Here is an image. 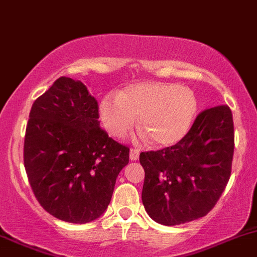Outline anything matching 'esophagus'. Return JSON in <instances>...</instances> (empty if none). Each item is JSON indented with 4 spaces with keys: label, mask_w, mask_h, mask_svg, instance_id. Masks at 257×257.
I'll list each match as a JSON object with an SVG mask.
<instances>
[{
    "label": "esophagus",
    "mask_w": 257,
    "mask_h": 257,
    "mask_svg": "<svg viewBox=\"0 0 257 257\" xmlns=\"http://www.w3.org/2000/svg\"><path fill=\"white\" fill-rule=\"evenodd\" d=\"M140 157V151L136 150V148H131L130 150V159L131 161H137Z\"/></svg>",
    "instance_id": "esophagus-1"
}]
</instances>
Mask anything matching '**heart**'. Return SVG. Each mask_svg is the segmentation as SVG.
I'll return each instance as SVG.
<instances>
[{
  "label": "heart",
  "instance_id": "heart-1",
  "mask_svg": "<svg viewBox=\"0 0 257 257\" xmlns=\"http://www.w3.org/2000/svg\"><path fill=\"white\" fill-rule=\"evenodd\" d=\"M197 99L190 88L178 83L150 82L131 85L120 94L101 99L99 114L103 126L115 137L123 136L136 123L152 142L168 147L189 134L197 114Z\"/></svg>",
  "mask_w": 257,
  "mask_h": 257
}]
</instances>
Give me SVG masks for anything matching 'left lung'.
Segmentation results:
<instances>
[{
	"label": "left lung",
	"instance_id": "1",
	"mask_svg": "<svg viewBox=\"0 0 257 257\" xmlns=\"http://www.w3.org/2000/svg\"><path fill=\"white\" fill-rule=\"evenodd\" d=\"M233 114L228 105L203 110L189 134L172 147L142 152V202L152 219L178 225L205 217L231 173Z\"/></svg>",
	"mask_w": 257,
	"mask_h": 257
}]
</instances>
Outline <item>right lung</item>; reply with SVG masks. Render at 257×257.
Here are the masks:
<instances>
[{
	"mask_svg": "<svg viewBox=\"0 0 257 257\" xmlns=\"http://www.w3.org/2000/svg\"><path fill=\"white\" fill-rule=\"evenodd\" d=\"M96 99L79 81L60 77L33 104L24 167L33 192L51 216L88 223L104 213L130 148L99 126Z\"/></svg>",
	"mask_w": 257,
	"mask_h": 257,
	"instance_id": "1",
	"label": "right lung"
}]
</instances>
